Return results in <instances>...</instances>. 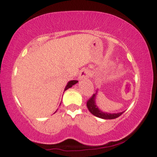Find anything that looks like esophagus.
<instances>
[{
  "instance_id": "obj_1",
  "label": "esophagus",
  "mask_w": 157,
  "mask_h": 157,
  "mask_svg": "<svg viewBox=\"0 0 157 157\" xmlns=\"http://www.w3.org/2000/svg\"><path fill=\"white\" fill-rule=\"evenodd\" d=\"M90 76V71L89 69H82L79 75V80H84L88 79Z\"/></svg>"
}]
</instances>
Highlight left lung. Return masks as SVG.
<instances>
[{
  "mask_svg": "<svg viewBox=\"0 0 157 157\" xmlns=\"http://www.w3.org/2000/svg\"><path fill=\"white\" fill-rule=\"evenodd\" d=\"M95 95H96V94H94L92 96L87 100V102H86L88 109H89V111L92 113L93 115L97 117L105 119V120H112V119H116L119 117L121 116L122 113H124V111L117 113H109L102 112V111H100V110L98 109V107L96 105V103H95Z\"/></svg>",
  "mask_w": 157,
  "mask_h": 157,
  "instance_id": "1",
  "label": "left lung"
}]
</instances>
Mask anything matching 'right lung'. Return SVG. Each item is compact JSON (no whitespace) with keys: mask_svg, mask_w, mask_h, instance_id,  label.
Wrapping results in <instances>:
<instances>
[{"mask_svg":"<svg viewBox=\"0 0 157 157\" xmlns=\"http://www.w3.org/2000/svg\"><path fill=\"white\" fill-rule=\"evenodd\" d=\"M77 82H78V81H77V80H71V81H69V82H68L67 86H66V89H65V91H66V90H67L68 89H69V88H71V86H73V85L76 84Z\"/></svg>","mask_w":157,"mask_h":157,"instance_id":"obj_1","label":"right lung"}]
</instances>
